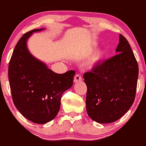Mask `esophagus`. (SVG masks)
Segmentation results:
<instances>
[{
  "instance_id": "34e87169",
  "label": "esophagus",
  "mask_w": 146,
  "mask_h": 146,
  "mask_svg": "<svg viewBox=\"0 0 146 146\" xmlns=\"http://www.w3.org/2000/svg\"><path fill=\"white\" fill-rule=\"evenodd\" d=\"M82 80L81 76L79 75V74H77L75 77H74V82L75 83H77V82H79Z\"/></svg>"
}]
</instances>
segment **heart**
<instances>
[{"instance_id": "1", "label": "heart", "mask_w": 146, "mask_h": 146, "mask_svg": "<svg viewBox=\"0 0 146 146\" xmlns=\"http://www.w3.org/2000/svg\"><path fill=\"white\" fill-rule=\"evenodd\" d=\"M96 47V44H93L92 47H91L89 49L90 52H93L94 48ZM104 57V53L102 52V51H96V52H94L90 59V63L91 64L94 65L95 63L99 62L100 60H102V58Z\"/></svg>"}]
</instances>
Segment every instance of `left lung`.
Here are the masks:
<instances>
[{
  "label": "left lung",
  "instance_id": "left-lung-1",
  "mask_svg": "<svg viewBox=\"0 0 146 146\" xmlns=\"http://www.w3.org/2000/svg\"><path fill=\"white\" fill-rule=\"evenodd\" d=\"M119 38L118 54L83 75L87 87V114L100 124L120 119L130 109L135 97L138 65L128 40L121 34Z\"/></svg>",
  "mask_w": 146,
  "mask_h": 146
}]
</instances>
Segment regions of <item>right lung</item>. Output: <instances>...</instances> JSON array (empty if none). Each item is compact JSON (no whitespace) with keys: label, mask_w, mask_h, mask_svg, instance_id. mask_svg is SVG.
<instances>
[{"label":"right lung","mask_w":146,"mask_h":146,"mask_svg":"<svg viewBox=\"0 0 146 146\" xmlns=\"http://www.w3.org/2000/svg\"><path fill=\"white\" fill-rule=\"evenodd\" d=\"M32 30L16 45L9 65V79L12 100L20 113L32 122L46 124L58 113L63 93L73 85L75 71L53 72L28 50L26 42Z\"/></svg>","instance_id":"1"}]
</instances>
